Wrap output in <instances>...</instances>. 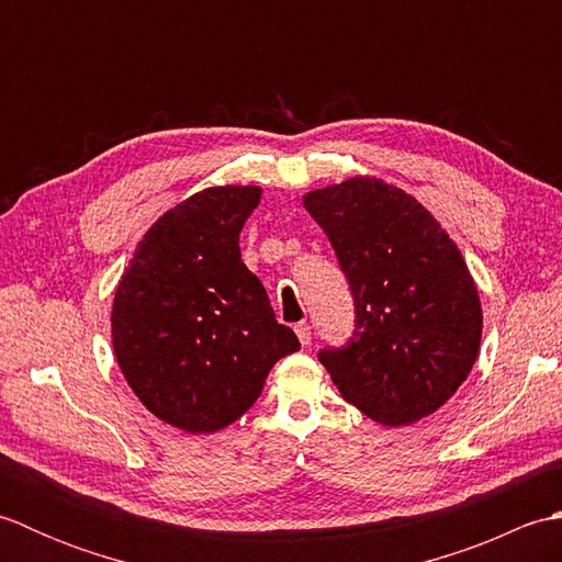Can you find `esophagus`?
Listing matches in <instances>:
<instances>
[{"mask_svg":"<svg viewBox=\"0 0 562 562\" xmlns=\"http://www.w3.org/2000/svg\"><path fill=\"white\" fill-rule=\"evenodd\" d=\"M294 330H296V338H300V342L304 345V348H306V345H312V326L300 324Z\"/></svg>","mask_w":562,"mask_h":562,"instance_id":"esophagus-1","label":"esophagus"}]
</instances>
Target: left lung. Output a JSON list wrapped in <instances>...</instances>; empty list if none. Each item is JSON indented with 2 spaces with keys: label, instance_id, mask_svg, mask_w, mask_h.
<instances>
[{
  "label": "left lung",
  "instance_id": "obj_1",
  "mask_svg": "<svg viewBox=\"0 0 562 562\" xmlns=\"http://www.w3.org/2000/svg\"><path fill=\"white\" fill-rule=\"evenodd\" d=\"M355 302L345 348L321 350L340 396L401 427L441 408L481 348L479 288L457 244L405 190L355 176L304 195Z\"/></svg>",
  "mask_w": 562,
  "mask_h": 562
}]
</instances>
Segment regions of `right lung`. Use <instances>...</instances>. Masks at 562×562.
I'll use <instances>...</instances> for the list:
<instances>
[{
  "mask_svg": "<svg viewBox=\"0 0 562 562\" xmlns=\"http://www.w3.org/2000/svg\"><path fill=\"white\" fill-rule=\"evenodd\" d=\"M258 186H214L164 212L117 282L115 360L145 408L190 435L217 432L300 350L238 250Z\"/></svg>",
  "mask_w": 562,
  "mask_h": 562,
  "instance_id": "right-lung-1",
  "label": "right lung"
}]
</instances>
